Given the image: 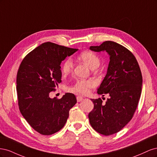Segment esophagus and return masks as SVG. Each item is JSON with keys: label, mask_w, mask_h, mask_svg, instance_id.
Instances as JSON below:
<instances>
[{"label": "esophagus", "mask_w": 157, "mask_h": 157, "mask_svg": "<svg viewBox=\"0 0 157 157\" xmlns=\"http://www.w3.org/2000/svg\"><path fill=\"white\" fill-rule=\"evenodd\" d=\"M77 100L78 102H80V101H82L83 100V97L80 96H78L77 97Z\"/></svg>", "instance_id": "esophagus-1"}]
</instances>
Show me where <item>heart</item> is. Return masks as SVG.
<instances>
[{"instance_id": "heart-1", "label": "heart", "mask_w": 157, "mask_h": 157, "mask_svg": "<svg viewBox=\"0 0 157 157\" xmlns=\"http://www.w3.org/2000/svg\"><path fill=\"white\" fill-rule=\"evenodd\" d=\"M80 59L86 63L91 69L98 68L100 65L101 61L99 57L92 51H84L79 56ZM73 62L71 59H66L61 66V72L63 75H68L73 69ZM96 86V83L92 80H78L73 86H70L68 90L71 92L86 94L90 90Z\"/></svg>"}]
</instances>
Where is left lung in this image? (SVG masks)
<instances>
[{
    "mask_svg": "<svg viewBox=\"0 0 157 157\" xmlns=\"http://www.w3.org/2000/svg\"><path fill=\"white\" fill-rule=\"evenodd\" d=\"M90 49L106 51L110 56L107 74L98 89V94L109 98L105 103L101 98L91 99L94 109L88 115L95 130L110 136L121 130L134 116L141 93V72L134 54L117 42L105 41Z\"/></svg>",
    "mask_w": 157,
    "mask_h": 157,
    "instance_id": "1",
    "label": "left lung"
}]
</instances>
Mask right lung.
<instances>
[{"instance_id": "add662e5", "label": "right lung", "mask_w": 157, "mask_h": 157, "mask_svg": "<svg viewBox=\"0 0 157 157\" xmlns=\"http://www.w3.org/2000/svg\"><path fill=\"white\" fill-rule=\"evenodd\" d=\"M77 50L44 42L29 52L19 67V109L30 126L42 135L59 131L67 122L69 110L77 103L73 94L66 93L61 99L50 98L49 95L61 82V61Z\"/></svg>"}]
</instances>
